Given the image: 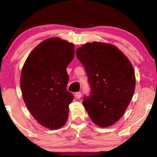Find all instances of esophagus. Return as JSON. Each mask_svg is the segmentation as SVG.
<instances>
[{"label":"esophagus","instance_id":"obj_1","mask_svg":"<svg viewBox=\"0 0 157 157\" xmlns=\"http://www.w3.org/2000/svg\"><path fill=\"white\" fill-rule=\"evenodd\" d=\"M82 96V94H81V92H77L75 94V97L77 99H79V98H81Z\"/></svg>","mask_w":157,"mask_h":157}]
</instances>
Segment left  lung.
<instances>
[{"label":"left lung","mask_w":157,"mask_h":157,"mask_svg":"<svg viewBox=\"0 0 157 157\" xmlns=\"http://www.w3.org/2000/svg\"><path fill=\"white\" fill-rule=\"evenodd\" d=\"M91 85L89 97L82 102L96 125L107 127L120 119L129 105L136 78L132 63L113 44L94 41L76 50Z\"/></svg>","instance_id":"obj_1"}]
</instances>
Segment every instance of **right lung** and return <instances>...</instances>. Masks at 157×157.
I'll return each instance as SVG.
<instances>
[{"label": "right lung", "instance_id": "obj_1", "mask_svg": "<svg viewBox=\"0 0 157 157\" xmlns=\"http://www.w3.org/2000/svg\"><path fill=\"white\" fill-rule=\"evenodd\" d=\"M75 55V45L59 37L45 39L28 55L20 85L25 105L39 124L50 129L62 127L73 96L66 90V67Z\"/></svg>", "mask_w": 157, "mask_h": 157}]
</instances>
